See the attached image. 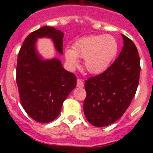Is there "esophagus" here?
I'll return each mask as SVG.
<instances>
[{
	"mask_svg": "<svg viewBox=\"0 0 153 153\" xmlns=\"http://www.w3.org/2000/svg\"><path fill=\"white\" fill-rule=\"evenodd\" d=\"M76 85H77V87H83V86H84V84H83V82L82 80H81L80 79H77V80H76Z\"/></svg>",
	"mask_w": 153,
	"mask_h": 153,
	"instance_id": "obj_1",
	"label": "esophagus"
}]
</instances>
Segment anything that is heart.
<instances>
[{
  "instance_id": "1",
  "label": "heart",
  "mask_w": 153,
  "mask_h": 153,
  "mask_svg": "<svg viewBox=\"0 0 153 153\" xmlns=\"http://www.w3.org/2000/svg\"><path fill=\"white\" fill-rule=\"evenodd\" d=\"M118 51V44L111 35H92L80 38L73 49L65 51L66 61L70 68L77 67L78 57L84 58V67L89 73L99 74L109 67Z\"/></svg>"
}]
</instances>
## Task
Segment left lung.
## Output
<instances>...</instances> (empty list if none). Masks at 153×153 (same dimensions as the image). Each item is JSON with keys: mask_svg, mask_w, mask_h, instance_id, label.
<instances>
[{"mask_svg": "<svg viewBox=\"0 0 153 153\" xmlns=\"http://www.w3.org/2000/svg\"><path fill=\"white\" fill-rule=\"evenodd\" d=\"M122 36L124 46L118 57L103 73L85 81L83 112L94 126H106L118 120L136 93L141 69L140 56L132 40Z\"/></svg>", "mask_w": 153, "mask_h": 153, "instance_id": "left-lung-1", "label": "left lung"}]
</instances>
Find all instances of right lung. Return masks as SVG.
I'll use <instances>...</instances> for the list:
<instances>
[{
	"instance_id": "right-lung-1",
	"label": "right lung",
	"mask_w": 153,
	"mask_h": 153,
	"mask_svg": "<svg viewBox=\"0 0 153 153\" xmlns=\"http://www.w3.org/2000/svg\"><path fill=\"white\" fill-rule=\"evenodd\" d=\"M44 36L52 38L56 51L63 53V32L47 26L33 31L18 53L16 80L24 110L36 122L47 123L59 116L63 102L76 86V77L57 59L42 60L35 51V42Z\"/></svg>"
}]
</instances>
